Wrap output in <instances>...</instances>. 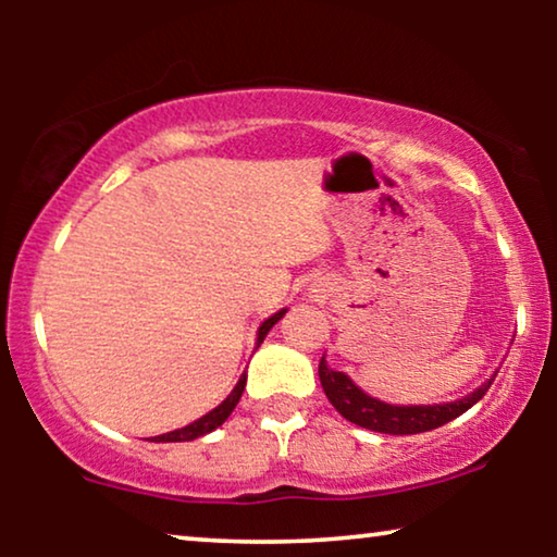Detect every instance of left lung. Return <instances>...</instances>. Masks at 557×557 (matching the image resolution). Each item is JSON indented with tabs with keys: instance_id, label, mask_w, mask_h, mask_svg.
<instances>
[{
	"instance_id": "left-lung-1",
	"label": "left lung",
	"mask_w": 557,
	"mask_h": 557,
	"mask_svg": "<svg viewBox=\"0 0 557 557\" xmlns=\"http://www.w3.org/2000/svg\"><path fill=\"white\" fill-rule=\"evenodd\" d=\"M494 377H497V372L484 385H479L474 393L467 395V398H459L454 403H436V406H391V403L372 398L362 387H357L345 372L332 370L324 357L319 362V380H322V387L332 406L349 423L377 433H393V436L433 431L438 425L454 421V418L467 413L474 403L484 398L490 385L494 383Z\"/></svg>"
}]
</instances>
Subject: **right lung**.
Returning a JSON list of instances; mask_svg holds the SVG:
<instances>
[{"label":"right lung","mask_w":557,"mask_h":557,"mask_svg":"<svg viewBox=\"0 0 557 557\" xmlns=\"http://www.w3.org/2000/svg\"><path fill=\"white\" fill-rule=\"evenodd\" d=\"M284 314H286V309H281V311H276V314H273V317L265 319V322H263L261 326H258V339H256V347H261V342L265 339V334L271 332V326L276 324L278 319L284 317ZM243 391H246V372H243L240 380H238V385L233 387L231 395H227V398H225L223 403H220L218 408H212L210 413H205L202 418H197L195 423L185 425V429H177V431L162 433V436H154V441H157V444H174V441H195V438L205 436V433L215 431L218 425H223V423L227 421V416L233 413V408L238 406V400H240Z\"/></svg>","instance_id":"add662e5"}]
</instances>
